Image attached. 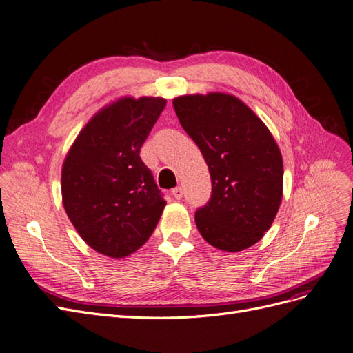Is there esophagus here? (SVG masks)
Returning <instances> with one entry per match:
<instances>
[{
  "label": "esophagus",
  "mask_w": 353,
  "mask_h": 353,
  "mask_svg": "<svg viewBox=\"0 0 353 353\" xmlns=\"http://www.w3.org/2000/svg\"><path fill=\"white\" fill-rule=\"evenodd\" d=\"M172 196H174V199L181 200V197H183V188H181V187L174 188V190H172Z\"/></svg>",
  "instance_id": "esophagus-1"
}]
</instances>
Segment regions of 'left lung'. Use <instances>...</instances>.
Returning <instances> with one entry per match:
<instances>
[{
  "label": "left lung",
  "instance_id": "1",
  "mask_svg": "<svg viewBox=\"0 0 353 353\" xmlns=\"http://www.w3.org/2000/svg\"><path fill=\"white\" fill-rule=\"evenodd\" d=\"M184 131L206 160L212 197L196 212L201 237L222 252H241L272 225L283 199V157L261 117L227 92L175 97Z\"/></svg>",
  "mask_w": 353,
  "mask_h": 353
}]
</instances>
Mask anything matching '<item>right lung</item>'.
<instances>
[{
    "label": "right lung",
    "instance_id": "add662e5",
    "mask_svg": "<svg viewBox=\"0 0 353 353\" xmlns=\"http://www.w3.org/2000/svg\"><path fill=\"white\" fill-rule=\"evenodd\" d=\"M165 105L162 97L131 95L105 104L63 162V208L82 240L108 258H126L144 245L166 206L140 157Z\"/></svg>",
    "mask_w": 353,
    "mask_h": 353
}]
</instances>
